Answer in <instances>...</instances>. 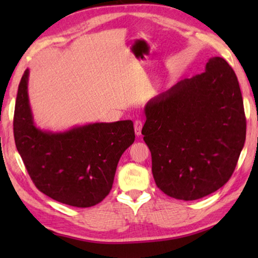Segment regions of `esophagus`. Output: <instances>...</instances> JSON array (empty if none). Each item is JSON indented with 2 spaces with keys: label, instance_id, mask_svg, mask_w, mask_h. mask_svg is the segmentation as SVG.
<instances>
[{
  "label": "esophagus",
  "instance_id": "esophagus-1",
  "mask_svg": "<svg viewBox=\"0 0 258 258\" xmlns=\"http://www.w3.org/2000/svg\"><path fill=\"white\" fill-rule=\"evenodd\" d=\"M142 126H143L142 120L138 119V120H135V121H134V131H135V134H137L138 137H139V135H141Z\"/></svg>",
  "mask_w": 258,
  "mask_h": 258
}]
</instances>
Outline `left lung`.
I'll return each mask as SVG.
<instances>
[{
	"mask_svg": "<svg viewBox=\"0 0 258 258\" xmlns=\"http://www.w3.org/2000/svg\"><path fill=\"white\" fill-rule=\"evenodd\" d=\"M143 140L152 175L169 197L196 200L230 180L246 140V116L238 78L223 58L176 83L145 108Z\"/></svg>",
	"mask_w": 258,
	"mask_h": 258,
	"instance_id": "obj_1",
	"label": "left lung"
}]
</instances>
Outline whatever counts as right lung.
<instances>
[{"instance_id": "add662e5", "label": "right lung", "mask_w": 258, "mask_h": 258, "mask_svg": "<svg viewBox=\"0 0 258 258\" xmlns=\"http://www.w3.org/2000/svg\"><path fill=\"white\" fill-rule=\"evenodd\" d=\"M26 69L17 94V150L34 184L47 197L74 207H91L110 192L120 156L135 139L132 120L94 123L52 133L34 124Z\"/></svg>"}]
</instances>
